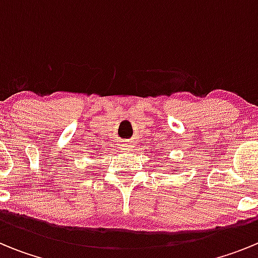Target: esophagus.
<instances>
[{"label": "esophagus", "mask_w": 258, "mask_h": 258, "mask_svg": "<svg viewBox=\"0 0 258 258\" xmlns=\"http://www.w3.org/2000/svg\"><path fill=\"white\" fill-rule=\"evenodd\" d=\"M122 147H126L127 149V147H131V146H129V143H124V146H122Z\"/></svg>", "instance_id": "1"}]
</instances>
